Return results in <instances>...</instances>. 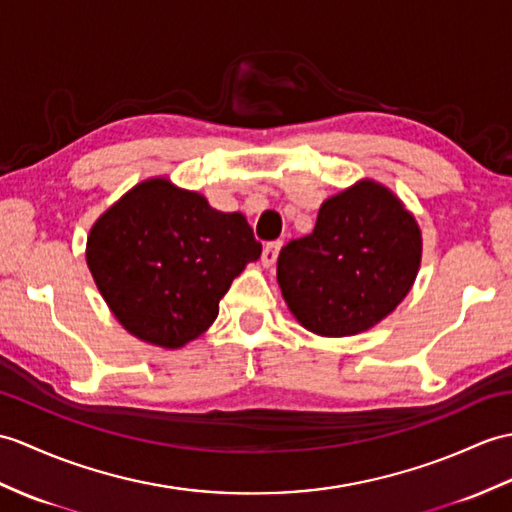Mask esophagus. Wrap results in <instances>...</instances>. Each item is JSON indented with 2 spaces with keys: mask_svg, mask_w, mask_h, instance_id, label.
Segmentation results:
<instances>
[{
  "mask_svg": "<svg viewBox=\"0 0 512 512\" xmlns=\"http://www.w3.org/2000/svg\"><path fill=\"white\" fill-rule=\"evenodd\" d=\"M279 248H281V242H268L264 246V253H261V264H264V266L275 264L277 255H279Z\"/></svg>",
  "mask_w": 512,
  "mask_h": 512,
  "instance_id": "obj_1",
  "label": "esophagus"
}]
</instances>
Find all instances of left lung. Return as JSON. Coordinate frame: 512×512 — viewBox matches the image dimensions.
<instances>
[{
  "label": "left lung",
  "mask_w": 512,
  "mask_h": 512,
  "mask_svg": "<svg viewBox=\"0 0 512 512\" xmlns=\"http://www.w3.org/2000/svg\"><path fill=\"white\" fill-rule=\"evenodd\" d=\"M421 264V231L386 187L362 181L323 202L310 235L290 240L277 281L296 320L318 336L371 329L403 301Z\"/></svg>",
  "instance_id": "obj_1"
}]
</instances>
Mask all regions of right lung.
Here are the masks:
<instances>
[{
  "label": "right lung",
  "instance_id": "add662e5",
  "mask_svg": "<svg viewBox=\"0 0 512 512\" xmlns=\"http://www.w3.org/2000/svg\"><path fill=\"white\" fill-rule=\"evenodd\" d=\"M261 255L242 213H222L165 178L139 183L93 224L87 264L130 334L165 349L198 338L248 261Z\"/></svg>",
  "mask_w": 512,
  "mask_h": 512
}]
</instances>
